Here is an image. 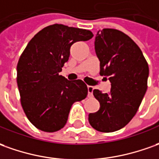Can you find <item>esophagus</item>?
Returning <instances> with one entry per match:
<instances>
[{
  "instance_id": "34e87169",
  "label": "esophagus",
  "mask_w": 159,
  "mask_h": 159,
  "mask_svg": "<svg viewBox=\"0 0 159 159\" xmlns=\"http://www.w3.org/2000/svg\"><path fill=\"white\" fill-rule=\"evenodd\" d=\"M87 90H88V94H87V96H88L89 98L93 97V86H87Z\"/></svg>"
}]
</instances>
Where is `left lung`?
<instances>
[{
  "label": "left lung",
  "mask_w": 159,
  "mask_h": 159,
  "mask_svg": "<svg viewBox=\"0 0 159 159\" xmlns=\"http://www.w3.org/2000/svg\"><path fill=\"white\" fill-rule=\"evenodd\" d=\"M94 48L99 74L108 77L111 91H93L100 107L88 115V120L98 132H112L125 126L136 114L147 90L148 64L139 46L117 29L98 31Z\"/></svg>",
  "instance_id": "8db88e82"
}]
</instances>
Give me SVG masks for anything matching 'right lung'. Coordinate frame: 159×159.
<instances>
[{
	"label": "right lung",
	"instance_id": "right-lung-1",
	"mask_svg": "<svg viewBox=\"0 0 159 159\" xmlns=\"http://www.w3.org/2000/svg\"><path fill=\"white\" fill-rule=\"evenodd\" d=\"M93 36L86 29L54 24L28 42L18 61L17 85L24 112L36 128L61 130L72 105L86 97L87 86L81 80H68L59 73L68 61L71 46Z\"/></svg>",
	"mask_w": 159,
	"mask_h": 159
}]
</instances>
